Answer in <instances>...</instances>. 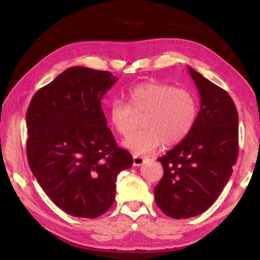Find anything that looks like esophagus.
<instances>
[{
	"label": "esophagus",
	"mask_w": 260,
	"mask_h": 260,
	"mask_svg": "<svg viewBox=\"0 0 260 260\" xmlns=\"http://www.w3.org/2000/svg\"><path fill=\"white\" fill-rule=\"evenodd\" d=\"M145 161V157L144 156H141V155H133V164L135 165V167H141V165H143V163H144Z\"/></svg>",
	"instance_id": "obj_1"
}]
</instances>
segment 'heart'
<instances>
[{
    "label": "heart",
    "mask_w": 260,
    "mask_h": 260,
    "mask_svg": "<svg viewBox=\"0 0 260 260\" xmlns=\"http://www.w3.org/2000/svg\"><path fill=\"white\" fill-rule=\"evenodd\" d=\"M128 104L114 99L109 104L108 118L119 135L133 129L136 114L142 117V129L131 133L123 144L135 154L155 151L163 143L175 146L191 134L199 115V102L193 92L165 82L147 81L131 87Z\"/></svg>",
    "instance_id": "heart-1"
}]
</instances>
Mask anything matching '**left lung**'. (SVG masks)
<instances>
[{
    "mask_svg": "<svg viewBox=\"0 0 260 260\" xmlns=\"http://www.w3.org/2000/svg\"><path fill=\"white\" fill-rule=\"evenodd\" d=\"M201 99L194 128L157 158L164 173L154 189L157 207L171 218L187 219L212 206L238 157V112L229 93L189 67Z\"/></svg>",
    "mask_w": 260,
    "mask_h": 260,
    "instance_id": "1",
    "label": "left lung"
}]
</instances>
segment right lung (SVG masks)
Instances as JSON below:
<instances>
[{"mask_svg":"<svg viewBox=\"0 0 260 260\" xmlns=\"http://www.w3.org/2000/svg\"><path fill=\"white\" fill-rule=\"evenodd\" d=\"M117 78L71 67L32 97L26 155L38 183L70 215L93 219L115 200L116 178L133 158L116 144L101 101Z\"/></svg>","mask_w":260,"mask_h":260,"instance_id":"add662e5","label":"right lung"}]
</instances>
